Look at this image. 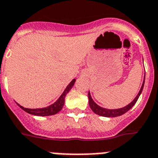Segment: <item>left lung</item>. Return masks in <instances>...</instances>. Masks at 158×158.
I'll return each instance as SVG.
<instances>
[{"label":"left lung","mask_w":158,"mask_h":158,"mask_svg":"<svg viewBox=\"0 0 158 158\" xmlns=\"http://www.w3.org/2000/svg\"><path fill=\"white\" fill-rule=\"evenodd\" d=\"M144 84H145V75H144V79L143 83H142V87L140 89L139 92L137 94V96L134 98V99L133 100L132 102H130L127 106H124V107L118 108V109H106V108L101 107L100 106H98V104L94 102V100L92 99L91 96H90V91L88 92V98H89V105H90V109L92 110L93 112L95 113L96 114L100 115V116H102V117H107V118H114V117H118V116H120V115L124 114L125 113H127L128 110H130L131 108L134 106V104L136 103V102L138 101L139 96L141 95L142 92V90H143Z\"/></svg>","instance_id":"8db88e82"}]
</instances>
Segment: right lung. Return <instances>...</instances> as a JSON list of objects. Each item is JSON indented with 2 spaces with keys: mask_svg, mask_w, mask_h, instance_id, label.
Returning <instances> with one entry per match:
<instances>
[{
  "mask_svg": "<svg viewBox=\"0 0 158 158\" xmlns=\"http://www.w3.org/2000/svg\"><path fill=\"white\" fill-rule=\"evenodd\" d=\"M75 80H76L75 79H72L71 83L67 86V87H66L64 92H63V94L60 96V98L56 100L54 103L48 106H46V107L43 108H37V109H28V108H25L24 106H20L18 103H17V105L25 112L30 114L35 115V116H50V115L56 114H57L62 110L63 106L64 105L66 95L69 92L70 90L72 88V87L75 84Z\"/></svg>",
  "mask_w": 158,
  "mask_h": 158,
  "instance_id": "1",
  "label": "right lung"
}]
</instances>
